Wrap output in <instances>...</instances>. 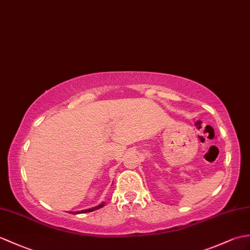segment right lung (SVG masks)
Listing matches in <instances>:
<instances>
[{
  "instance_id": "right-lung-1",
  "label": "right lung",
  "mask_w": 250,
  "mask_h": 250,
  "mask_svg": "<svg viewBox=\"0 0 250 250\" xmlns=\"http://www.w3.org/2000/svg\"><path fill=\"white\" fill-rule=\"evenodd\" d=\"M104 206H105V204H104V202H102L101 205H99V206H97V207H94V208H87V210H82V211H78V212H71V213H73V214L88 213V212H92V211H95V210H98V208H102V207H104Z\"/></svg>"
}]
</instances>
